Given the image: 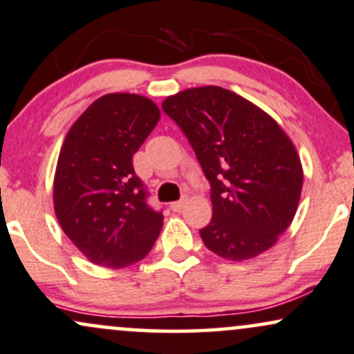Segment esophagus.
<instances>
[{"label":"esophagus","mask_w":354,"mask_h":354,"mask_svg":"<svg viewBox=\"0 0 354 354\" xmlns=\"http://www.w3.org/2000/svg\"><path fill=\"white\" fill-rule=\"evenodd\" d=\"M185 198H182V201H177V202H172L170 203V209H172L174 212H180L182 209H184V205H185Z\"/></svg>","instance_id":"1"}]
</instances>
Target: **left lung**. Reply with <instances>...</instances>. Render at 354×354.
Returning a JSON list of instances; mask_svg holds the SVG:
<instances>
[{"instance_id": "1", "label": "left lung", "mask_w": 354, "mask_h": 354, "mask_svg": "<svg viewBox=\"0 0 354 354\" xmlns=\"http://www.w3.org/2000/svg\"><path fill=\"white\" fill-rule=\"evenodd\" d=\"M210 184L205 247L242 261L267 252L290 227L303 170L283 129L255 104L218 86L185 89L162 102Z\"/></svg>"}]
</instances>
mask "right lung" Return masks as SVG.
I'll return each mask as SVG.
<instances>
[{
    "label": "right lung",
    "mask_w": 354,
    "mask_h": 354,
    "mask_svg": "<svg viewBox=\"0 0 354 354\" xmlns=\"http://www.w3.org/2000/svg\"><path fill=\"white\" fill-rule=\"evenodd\" d=\"M160 118L151 99L106 94L73 124L54 176V210L69 240L93 263L124 268L151 252L162 228L132 156Z\"/></svg>",
    "instance_id": "right-lung-1"
}]
</instances>
